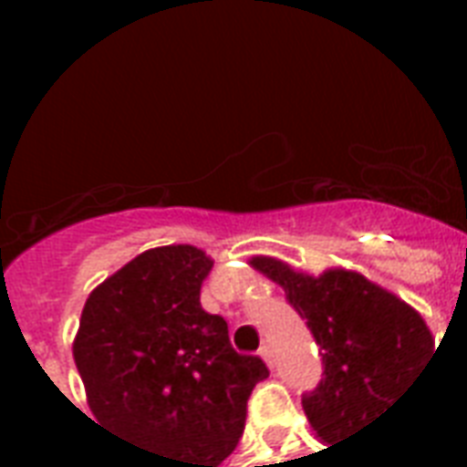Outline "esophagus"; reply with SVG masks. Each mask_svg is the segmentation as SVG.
<instances>
[{"label":"esophagus","mask_w":467,"mask_h":467,"mask_svg":"<svg viewBox=\"0 0 467 467\" xmlns=\"http://www.w3.org/2000/svg\"><path fill=\"white\" fill-rule=\"evenodd\" d=\"M259 356H262L264 361H266V366H269V368H274V363H276V358H274V348L262 347L259 348Z\"/></svg>","instance_id":"esophagus-1"}]
</instances>
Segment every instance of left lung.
<instances>
[{
  "instance_id": "8db88e82",
  "label": "left lung",
  "mask_w": 467,
  "mask_h": 467,
  "mask_svg": "<svg viewBox=\"0 0 467 467\" xmlns=\"http://www.w3.org/2000/svg\"><path fill=\"white\" fill-rule=\"evenodd\" d=\"M252 266L284 288L319 347L322 378L303 395V410L322 441L366 427L434 354L420 312L361 274L337 269L315 278L271 256H254Z\"/></svg>"
}]
</instances>
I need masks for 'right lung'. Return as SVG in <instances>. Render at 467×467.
<instances>
[{"instance_id":"add662e5","label":"right lung","mask_w":467,"mask_h":467,"mask_svg":"<svg viewBox=\"0 0 467 467\" xmlns=\"http://www.w3.org/2000/svg\"><path fill=\"white\" fill-rule=\"evenodd\" d=\"M211 269L189 244L150 249L106 278L79 319L75 363L99 427L157 467H218L269 378L259 356L234 351L225 319L201 307Z\"/></svg>"}]
</instances>
